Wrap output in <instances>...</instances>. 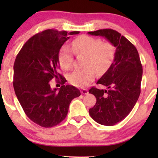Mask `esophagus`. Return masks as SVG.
I'll return each instance as SVG.
<instances>
[{
  "label": "esophagus",
  "instance_id": "34e87169",
  "mask_svg": "<svg viewBox=\"0 0 158 158\" xmlns=\"http://www.w3.org/2000/svg\"><path fill=\"white\" fill-rule=\"evenodd\" d=\"M81 94H84V95H86L88 94V91L87 89H82L81 90Z\"/></svg>",
  "mask_w": 158,
  "mask_h": 158
}]
</instances>
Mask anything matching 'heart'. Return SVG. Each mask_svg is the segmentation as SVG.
Returning a JSON list of instances; mask_svg holds the SVG:
<instances>
[{
  "label": "heart",
  "mask_w": 158,
  "mask_h": 158,
  "mask_svg": "<svg viewBox=\"0 0 158 158\" xmlns=\"http://www.w3.org/2000/svg\"><path fill=\"white\" fill-rule=\"evenodd\" d=\"M72 49L76 55L86 56L82 70L71 73L68 80L72 85L85 88L94 81L96 71L103 74L111 65L115 57V47L110 42H103L101 39L89 36H81L73 41ZM58 60L64 70H69L73 64V54L70 48L63 47L60 49Z\"/></svg>",
  "instance_id": "obj_1"
}]
</instances>
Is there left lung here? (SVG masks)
<instances>
[{
	"instance_id": "1",
	"label": "left lung",
	"mask_w": 158,
	"mask_h": 158,
	"mask_svg": "<svg viewBox=\"0 0 158 158\" xmlns=\"http://www.w3.org/2000/svg\"><path fill=\"white\" fill-rule=\"evenodd\" d=\"M88 34L103 36L116 47L113 63L97 81L108 89L93 87L89 90L96 98V105L89 109L90 116L98 124L113 126L126 118L139 98L141 61L134 44L115 30L99 29Z\"/></svg>"
}]
</instances>
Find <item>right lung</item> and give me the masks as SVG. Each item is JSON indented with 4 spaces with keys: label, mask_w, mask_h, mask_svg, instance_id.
<instances>
[{
    "label": "right lung",
    "mask_w": 158,
    "mask_h": 158,
    "mask_svg": "<svg viewBox=\"0 0 158 158\" xmlns=\"http://www.w3.org/2000/svg\"><path fill=\"white\" fill-rule=\"evenodd\" d=\"M79 31L47 29L29 39L19 52L14 65L15 94L27 116L42 127H52L65 118L69 106L81 92L64 84L60 74V49L70 35ZM60 79L63 85L52 89L49 81Z\"/></svg>",
    "instance_id": "1"
}]
</instances>
